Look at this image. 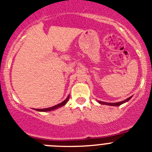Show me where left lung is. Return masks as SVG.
<instances>
[{
	"label": "left lung",
	"instance_id": "8db88e82",
	"mask_svg": "<svg viewBox=\"0 0 152 152\" xmlns=\"http://www.w3.org/2000/svg\"><path fill=\"white\" fill-rule=\"evenodd\" d=\"M132 98V96L129 97L128 99H125V101H122V102H116V103H107V102H101V101H98V102H99V104H104V105H109V106H119V105L125 103V102H128V101L130 100V99Z\"/></svg>",
	"mask_w": 152,
	"mask_h": 152
}]
</instances>
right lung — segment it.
Instances as JSON below:
<instances>
[{"label":"right lung","instance_id":"1","mask_svg":"<svg viewBox=\"0 0 152 152\" xmlns=\"http://www.w3.org/2000/svg\"><path fill=\"white\" fill-rule=\"evenodd\" d=\"M69 99V95L67 97V98H66V100L63 101V102H61V103L55 105V106H53V107H48V108H43V109H36V110L39 111V112H48V111L54 110H57V109H58V108L64 106V105L68 102Z\"/></svg>","mask_w":152,"mask_h":152}]
</instances>
